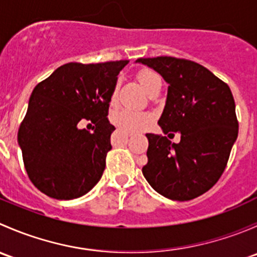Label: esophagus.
<instances>
[{
  "mask_svg": "<svg viewBox=\"0 0 257 257\" xmlns=\"http://www.w3.org/2000/svg\"><path fill=\"white\" fill-rule=\"evenodd\" d=\"M121 132H123L124 134H126V136H128V137H132V136H134V133H133V132H129V131H121Z\"/></svg>",
  "mask_w": 257,
  "mask_h": 257,
  "instance_id": "obj_1",
  "label": "esophagus"
}]
</instances>
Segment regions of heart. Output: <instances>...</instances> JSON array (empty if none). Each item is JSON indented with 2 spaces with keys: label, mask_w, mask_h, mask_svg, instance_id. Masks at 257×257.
I'll return each instance as SVG.
<instances>
[{
  "label": "heart",
  "mask_w": 257,
  "mask_h": 257,
  "mask_svg": "<svg viewBox=\"0 0 257 257\" xmlns=\"http://www.w3.org/2000/svg\"><path fill=\"white\" fill-rule=\"evenodd\" d=\"M139 80L143 88L148 92L150 87L154 83L159 82L160 77L157 73L152 71H142L139 73ZM116 88H114L112 93V102L115 100ZM110 119H112L113 124H115L119 128H123L129 132H138L141 129L145 128L148 124L152 120V115L148 112H142V110H134L128 109V108H119L115 109L110 114Z\"/></svg>",
  "instance_id": "heart-1"
}]
</instances>
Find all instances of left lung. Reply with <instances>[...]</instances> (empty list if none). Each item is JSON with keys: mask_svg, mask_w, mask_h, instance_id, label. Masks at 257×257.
<instances>
[{"mask_svg": "<svg viewBox=\"0 0 257 257\" xmlns=\"http://www.w3.org/2000/svg\"><path fill=\"white\" fill-rule=\"evenodd\" d=\"M136 63L154 69L169 84L158 124L168 137L180 133L178 144L162 134H147L144 178L172 200L198 198L221 177L236 142L239 123L231 90L208 68L188 59L157 57Z\"/></svg>", "mask_w": 257, "mask_h": 257, "instance_id": "8db88e82", "label": "left lung"}]
</instances>
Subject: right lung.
<instances>
[{
    "instance_id": "right-lung-1",
    "label": "right lung",
    "mask_w": 257,
    "mask_h": 257,
    "mask_svg": "<svg viewBox=\"0 0 257 257\" xmlns=\"http://www.w3.org/2000/svg\"><path fill=\"white\" fill-rule=\"evenodd\" d=\"M129 61L66 63L32 90L18 131L27 174L51 198L71 200L94 188L112 149L107 119L116 76ZM96 124L80 130L82 120Z\"/></svg>"
}]
</instances>
